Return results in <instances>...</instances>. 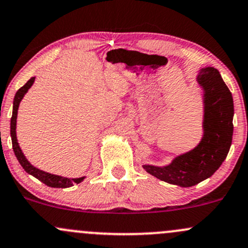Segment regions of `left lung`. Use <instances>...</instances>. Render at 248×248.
Here are the masks:
<instances>
[{
  "mask_svg": "<svg viewBox=\"0 0 248 248\" xmlns=\"http://www.w3.org/2000/svg\"><path fill=\"white\" fill-rule=\"evenodd\" d=\"M198 84L202 89V138L194 148L176 155L165 166L145 164L143 170L159 180L192 187L211 178L225 161L233 137L234 105L230 89L213 67L200 68Z\"/></svg>",
  "mask_w": 248,
  "mask_h": 248,
  "instance_id": "obj_1",
  "label": "left lung"
}]
</instances>
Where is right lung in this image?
<instances>
[{"label": "right lung", "instance_id": "right-lung-1", "mask_svg": "<svg viewBox=\"0 0 248 248\" xmlns=\"http://www.w3.org/2000/svg\"><path fill=\"white\" fill-rule=\"evenodd\" d=\"M35 78H29V81L24 84L23 87H21L17 92H16L15 97H14L13 102V115L10 119V137H12V142H13V149L14 153H15L16 159L18 160L20 165L22 166V168L26 170L27 173L31 174V175L36 178L37 180L43 182L45 185H47L49 187H54V188H68V187L74 186V184H80L81 181L84 180L86 176H81V178H64V176L56 175V174H51L45 170H41L39 168L34 167L28 160L26 159L24 154L21 151L20 145L17 142V138H16V119H17V110L18 106H20L21 101H22L23 96L27 94V92L31 89V87L34 83Z\"/></svg>", "mask_w": 248, "mask_h": 248}]
</instances>
